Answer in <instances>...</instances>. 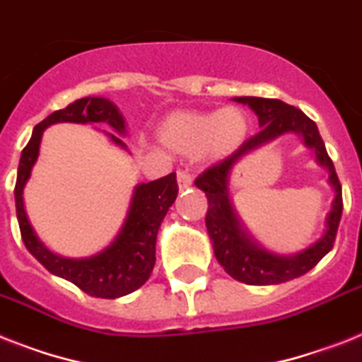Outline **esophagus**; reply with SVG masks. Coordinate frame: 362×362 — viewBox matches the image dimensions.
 Wrapping results in <instances>:
<instances>
[{"label":"esophagus","instance_id":"34e87169","mask_svg":"<svg viewBox=\"0 0 362 362\" xmlns=\"http://www.w3.org/2000/svg\"><path fill=\"white\" fill-rule=\"evenodd\" d=\"M176 178H178V187L180 189H187L191 186V175L187 171H178Z\"/></svg>","mask_w":362,"mask_h":362}]
</instances>
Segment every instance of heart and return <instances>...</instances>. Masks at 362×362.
<instances>
[{"label": "heart", "mask_w": 362, "mask_h": 362, "mask_svg": "<svg viewBox=\"0 0 362 362\" xmlns=\"http://www.w3.org/2000/svg\"><path fill=\"white\" fill-rule=\"evenodd\" d=\"M249 117L238 107L219 111H184L167 117L160 126V141L178 154L202 152L211 160L227 158L247 139Z\"/></svg>", "instance_id": "heart-1"}]
</instances>
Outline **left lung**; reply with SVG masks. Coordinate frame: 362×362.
<instances>
[{
	"label": "left lung",
	"instance_id": "left-lung-1",
	"mask_svg": "<svg viewBox=\"0 0 362 362\" xmlns=\"http://www.w3.org/2000/svg\"><path fill=\"white\" fill-rule=\"evenodd\" d=\"M234 102L249 105L257 113L260 132L245 141L234 154L216 165L208 167L195 180V186L204 191L208 199V236L211 240L217 262L221 264L223 269L232 279L255 286L286 283L310 272L333 249L340 217H342V186L334 171L333 161L325 151L324 141L320 137L318 126L303 111L275 98L238 96ZM284 133H298L304 139L305 146L313 148L319 165L328 169L329 183L335 189L332 210L326 218L325 236L310 248L296 255H277L264 250L241 225L228 191L230 173L237 161L249 151Z\"/></svg>",
	"mask_w": 362,
	"mask_h": 362
}]
</instances>
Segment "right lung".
Listing matches in <instances>:
<instances>
[{
    "mask_svg": "<svg viewBox=\"0 0 362 362\" xmlns=\"http://www.w3.org/2000/svg\"><path fill=\"white\" fill-rule=\"evenodd\" d=\"M57 122L95 124L105 122L119 135H126V124L119 107L102 96H87L69 104L64 110L54 111L33 128V135L20 156L18 176L14 186L16 217L28 251L49 273L63 277L93 298L115 299L135 292L148 281L156 264V238L163 217L178 195L176 175L163 176L148 184L134 187L130 208L119 234L100 252L87 258L59 257L49 251L33 230L23 206V187L28 184L33 165L37 163L44 130ZM115 145L128 151L119 135L107 134Z\"/></svg>",
    "mask_w": 362,
    "mask_h": 362,
    "instance_id": "right-lung-1",
    "label": "right lung"
}]
</instances>
